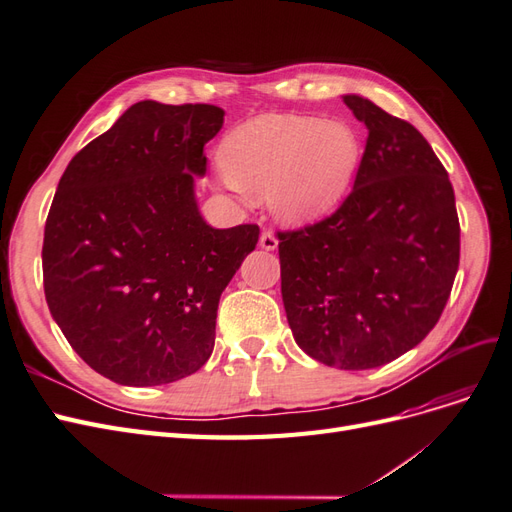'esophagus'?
I'll return each mask as SVG.
<instances>
[{
  "mask_svg": "<svg viewBox=\"0 0 512 512\" xmlns=\"http://www.w3.org/2000/svg\"><path fill=\"white\" fill-rule=\"evenodd\" d=\"M260 247H262V250H267V252H273L277 247V237L273 235L271 230H265L260 235Z\"/></svg>",
  "mask_w": 512,
  "mask_h": 512,
  "instance_id": "obj_1",
  "label": "esophagus"
}]
</instances>
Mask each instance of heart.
Instances as JSON below:
<instances>
[{
    "mask_svg": "<svg viewBox=\"0 0 512 512\" xmlns=\"http://www.w3.org/2000/svg\"><path fill=\"white\" fill-rule=\"evenodd\" d=\"M361 158V136L342 119L260 115L226 134L220 179L265 194L280 220L305 224L342 203Z\"/></svg>",
    "mask_w": 512,
    "mask_h": 512,
    "instance_id": "heart-1",
    "label": "heart"
}]
</instances>
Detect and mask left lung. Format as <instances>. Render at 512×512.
Wrapping results in <instances>:
<instances>
[{
  "mask_svg": "<svg viewBox=\"0 0 512 512\" xmlns=\"http://www.w3.org/2000/svg\"><path fill=\"white\" fill-rule=\"evenodd\" d=\"M367 145L331 218L280 232L282 299L294 342L339 369L395 361L436 327L459 267L455 192L408 121L346 94Z\"/></svg>",
  "mask_w": 512,
  "mask_h": 512,
  "instance_id": "8db88e82",
  "label": "left lung"
}]
</instances>
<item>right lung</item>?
<instances>
[{
  "mask_svg": "<svg viewBox=\"0 0 512 512\" xmlns=\"http://www.w3.org/2000/svg\"><path fill=\"white\" fill-rule=\"evenodd\" d=\"M213 104H132L70 160L44 226L51 316L100 376L158 386L203 367L224 288L250 254L256 224L213 228L198 209Z\"/></svg>",
  "mask_w": 512,
  "mask_h": 512,
  "instance_id": "right-lung-1",
  "label": "right lung"
}]
</instances>
